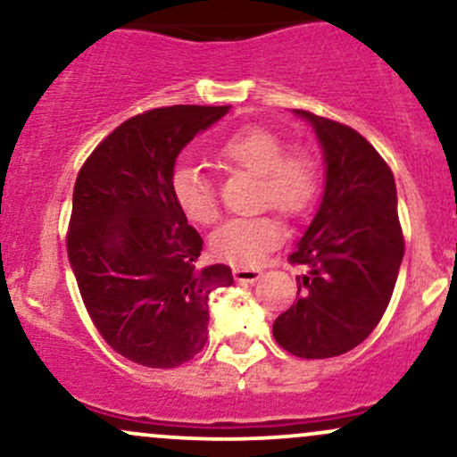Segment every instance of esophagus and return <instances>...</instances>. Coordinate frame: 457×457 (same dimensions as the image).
<instances>
[{
	"label": "esophagus",
	"mask_w": 457,
	"mask_h": 457,
	"mask_svg": "<svg viewBox=\"0 0 457 457\" xmlns=\"http://www.w3.org/2000/svg\"><path fill=\"white\" fill-rule=\"evenodd\" d=\"M260 277H262V270L258 269H243V266L234 269V279L238 283H255Z\"/></svg>",
	"instance_id": "obj_1"
}]
</instances>
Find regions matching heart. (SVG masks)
I'll use <instances>...</instances> for the list:
<instances>
[{
    "label": "heart",
    "mask_w": 457,
    "mask_h": 457,
    "mask_svg": "<svg viewBox=\"0 0 457 457\" xmlns=\"http://www.w3.org/2000/svg\"><path fill=\"white\" fill-rule=\"evenodd\" d=\"M219 156L228 165L260 176V206H272L287 217H298L313 204L320 176L313 156L305 150L286 152L277 133L266 129H240L223 141ZM171 193L180 211L195 223H212L219 214L217 193L202 170L178 167ZM281 223L272 214L232 219L212 234V251L229 264L255 266L281 243Z\"/></svg>",
    "instance_id": "obj_1"
}]
</instances>
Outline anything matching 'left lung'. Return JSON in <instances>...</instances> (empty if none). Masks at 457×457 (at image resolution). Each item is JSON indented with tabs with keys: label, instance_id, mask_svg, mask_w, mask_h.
Instances as JSON below:
<instances>
[{
	"label": "left lung",
	"instance_id": "obj_1",
	"mask_svg": "<svg viewBox=\"0 0 457 457\" xmlns=\"http://www.w3.org/2000/svg\"><path fill=\"white\" fill-rule=\"evenodd\" d=\"M324 156V191L290 253L307 266L296 303L272 324L283 350L330 359L359 345L389 305L403 258L393 174L374 145L345 124L303 109Z\"/></svg>",
	"mask_w": 457,
	"mask_h": 457
}]
</instances>
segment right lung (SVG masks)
Wrapping results in <instances>:
<instances>
[{"label": "right lung", "instance_id": "add662e5", "mask_svg": "<svg viewBox=\"0 0 457 457\" xmlns=\"http://www.w3.org/2000/svg\"><path fill=\"white\" fill-rule=\"evenodd\" d=\"M229 112L174 104L120 124L79 171L68 260L94 327L133 363L170 370L208 339V298L229 266L199 269L202 236L171 193L176 159Z\"/></svg>", "mask_w": 457, "mask_h": 457}]
</instances>
